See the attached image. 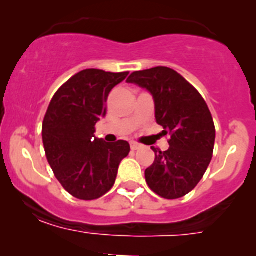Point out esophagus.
Instances as JSON below:
<instances>
[{"mask_svg": "<svg viewBox=\"0 0 256 256\" xmlns=\"http://www.w3.org/2000/svg\"><path fill=\"white\" fill-rule=\"evenodd\" d=\"M142 147V144H138V142H131V150L132 151H136V150H140Z\"/></svg>", "mask_w": 256, "mask_h": 256, "instance_id": "esophagus-1", "label": "esophagus"}]
</instances>
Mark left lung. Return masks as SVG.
Masks as SVG:
<instances>
[{"label":"left lung","instance_id":"obj_1","mask_svg":"<svg viewBox=\"0 0 256 256\" xmlns=\"http://www.w3.org/2000/svg\"><path fill=\"white\" fill-rule=\"evenodd\" d=\"M126 82L151 92L157 124L164 135H171L167 151L151 147L154 161L144 171L147 184L166 200L188 194L204 176L213 154L216 128L207 102L167 66L134 72Z\"/></svg>","mask_w":256,"mask_h":256}]
</instances>
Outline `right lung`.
<instances>
[{
	"label": "right lung",
	"instance_id": "right-lung-1",
	"mask_svg": "<svg viewBox=\"0 0 256 256\" xmlns=\"http://www.w3.org/2000/svg\"><path fill=\"white\" fill-rule=\"evenodd\" d=\"M128 76L100 69L79 72L59 88L46 112V156L56 180L78 200H98L109 192L118 164L130 152L128 141L105 142L94 135L96 122L106 115L110 92Z\"/></svg>",
	"mask_w": 256,
	"mask_h": 256
}]
</instances>
